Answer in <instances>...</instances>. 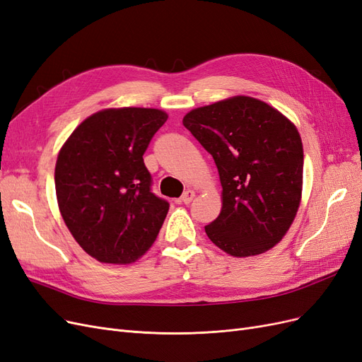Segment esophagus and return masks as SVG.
<instances>
[{"instance_id": "1", "label": "esophagus", "mask_w": 362, "mask_h": 362, "mask_svg": "<svg viewBox=\"0 0 362 362\" xmlns=\"http://www.w3.org/2000/svg\"><path fill=\"white\" fill-rule=\"evenodd\" d=\"M193 198H194V192L193 190H187V192H184L182 193V196H181V202L182 204H190L192 201H193Z\"/></svg>"}]
</instances>
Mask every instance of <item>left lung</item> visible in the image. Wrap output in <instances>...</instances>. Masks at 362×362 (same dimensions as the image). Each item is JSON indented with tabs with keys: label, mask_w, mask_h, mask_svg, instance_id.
I'll return each mask as SVG.
<instances>
[{
	"label": "left lung",
	"mask_w": 362,
	"mask_h": 362,
	"mask_svg": "<svg viewBox=\"0 0 362 362\" xmlns=\"http://www.w3.org/2000/svg\"><path fill=\"white\" fill-rule=\"evenodd\" d=\"M184 127L210 152L222 184V211L205 226L233 257L258 255L286 235L298 213L303 148L298 129L269 104L234 96L194 108Z\"/></svg>",
	"instance_id": "1"
}]
</instances>
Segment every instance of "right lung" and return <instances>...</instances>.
Masks as SVG:
<instances>
[{
  "label": "right lung",
  "instance_id": "right-lung-1",
  "mask_svg": "<svg viewBox=\"0 0 362 362\" xmlns=\"http://www.w3.org/2000/svg\"><path fill=\"white\" fill-rule=\"evenodd\" d=\"M166 120L157 108H108L76 127L59 152L62 217L98 261L128 264L156 242L169 202L152 193L144 154Z\"/></svg>",
  "mask_w": 362,
  "mask_h": 362
}]
</instances>
